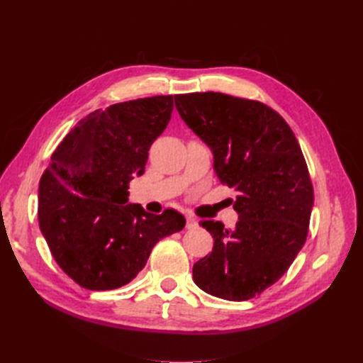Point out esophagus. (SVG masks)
Wrapping results in <instances>:
<instances>
[{
  "label": "esophagus",
  "mask_w": 363,
  "mask_h": 363,
  "mask_svg": "<svg viewBox=\"0 0 363 363\" xmlns=\"http://www.w3.org/2000/svg\"><path fill=\"white\" fill-rule=\"evenodd\" d=\"M186 227H188V228H196V227H199V219H196L192 215H188V216H186Z\"/></svg>",
  "instance_id": "1"
}]
</instances>
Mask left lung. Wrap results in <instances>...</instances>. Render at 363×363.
Wrapping results in <instances>:
<instances>
[{
	"label": "left lung",
	"instance_id": "8db88e82",
	"mask_svg": "<svg viewBox=\"0 0 363 363\" xmlns=\"http://www.w3.org/2000/svg\"><path fill=\"white\" fill-rule=\"evenodd\" d=\"M175 107L211 148L216 177L235 189L239 221H200L213 236L211 255L192 268L196 286L244 301L276 283L303 248L313 188L291 127L259 101L219 92L175 95Z\"/></svg>",
	"mask_w": 363,
	"mask_h": 363
}]
</instances>
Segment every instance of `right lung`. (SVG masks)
Wrapping results in <instances>:
<instances>
[{
    "label": "right lung",
    "instance_id": "add662e5",
    "mask_svg": "<svg viewBox=\"0 0 363 363\" xmlns=\"http://www.w3.org/2000/svg\"><path fill=\"white\" fill-rule=\"evenodd\" d=\"M172 95L118 103L79 121L52 152L39 184V227L52 257L82 288L124 286L164 236L184 227L128 201V183L145 172L148 150L167 128Z\"/></svg>",
    "mask_w": 363,
    "mask_h": 363
}]
</instances>
